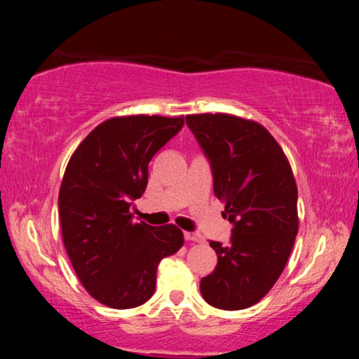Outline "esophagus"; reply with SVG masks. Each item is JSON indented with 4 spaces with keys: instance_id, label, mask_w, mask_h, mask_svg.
Listing matches in <instances>:
<instances>
[{
    "instance_id": "34e87169",
    "label": "esophagus",
    "mask_w": 359,
    "mask_h": 359,
    "mask_svg": "<svg viewBox=\"0 0 359 359\" xmlns=\"http://www.w3.org/2000/svg\"><path fill=\"white\" fill-rule=\"evenodd\" d=\"M184 238L188 240V242H196V243L203 242V237L196 232H184Z\"/></svg>"
}]
</instances>
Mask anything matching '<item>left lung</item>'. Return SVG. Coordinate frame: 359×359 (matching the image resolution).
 <instances>
[{
    "label": "left lung",
    "mask_w": 359,
    "mask_h": 359,
    "mask_svg": "<svg viewBox=\"0 0 359 359\" xmlns=\"http://www.w3.org/2000/svg\"><path fill=\"white\" fill-rule=\"evenodd\" d=\"M193 132L233 225L229 243L212 242L217 266L201 279L204 301L222 311L247 309L266 296L296 240L297 186L289 161L258 122L230 114H191Z\"/></svg>",
    "instance_id": "8db88e82"
}]
</instances>
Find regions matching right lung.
Listing matches in <instances>:
<instances>
[{
    "mask_svg": "<svg viewBox=\"0 0 359 359\" xmlns=\"http://www.w3.org/2000/svg\"><path fill=\"white\" fill-rule=\"evenodd\" d=\"M183 126V117H112L68 161L58 194L63 243L78 279L107 307L149 301L158 263L183 247L176 225L135 224L129 210L145 193L150 160Z\"/></svg>",
    "mask_w": 359,
    "mask_h": 359,
    "instance_id": "1",
    "label": "right lung"
}]
</instances>
